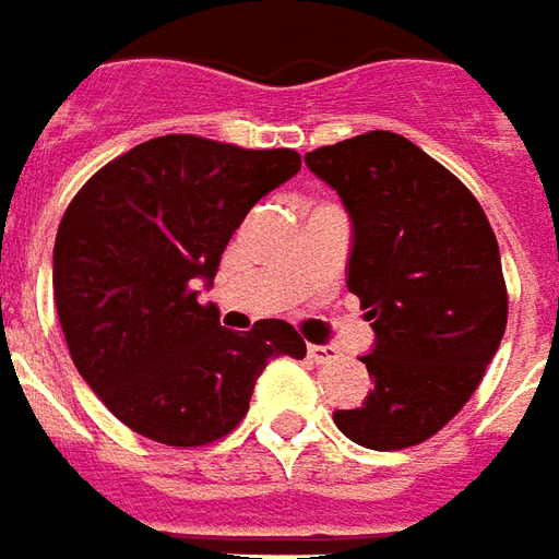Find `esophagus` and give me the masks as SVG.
<instances>
[{
  "label": "esophagus",
  "mask_w": 559,
  "mask_h": 559,
  "mask_svg": "<svg viewBox=\"0 0 559 559\" xmlns=\"http://www.w3.org/2000/svg\"><path fill=\"white\" fill-rule=\"evenodd\" d=\"M308 360L314 362H333L335 357H338V350H335L333 345H308Z\"/></svg>",
  "instance_id": "34e87169"
}]
</instances>
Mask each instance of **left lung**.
I'll return each instance as SVG.
<instances>
[{
    "label": "left lung",
    "instance_id": "1",
    "mask_svg": "<svg viewBox=\"0 0 559 559\" xmlns=\"http://www.w3.org/2000/svg\"><path fill=\"white\" fill-rule=\"evenodd\" d=\"M306 166L350 214L347 290L374 330L360 357L374 388L335 427L372 451L427 442L469 402L506 333L497 236L466 185L396 132L326 144Z\"/></svg>",
    "mask_w": 559,
    "mask_h": 559
}]
</instances>
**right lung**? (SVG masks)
<instances>
[{"instance_id": "obj_1", "label": "right lung", "mask_w": 559, "mask_h": 559, "mask_svg": "<svg viewBox=\"0 0 559 559\" xmlns=\"http://www.w3.org/2000/svg\"><path fill=\"white\" fill-rule=\"evenodd\" d=\"M290 147L159 135L96 171L53 245V299L75 369L108 412L171 448L217 442L248 415L269 360L306 357L287 320L221 326L212 287L245 214L290 181Z\"/></svg>"}]
</instances>
